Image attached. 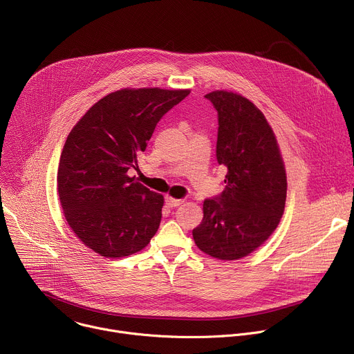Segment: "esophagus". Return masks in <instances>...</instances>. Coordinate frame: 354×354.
<instances>
[{"instance_id": "esophagus-1", "label": "esophagus", "mask_w": 354, "mask_h": 354, "mask_svg": "<svg viewBox=\"0 0 354 354\" xmlns=\"http://www.w3.org/2000/svg\"><path fill=\"white\" fill-rule=\"evenodd\" d=\"M165 203H167L168 207H178V206H180V205L183 203V200H180V198H174V197H171V196H167V197H165Z\"/></svg>"}]
</instances>
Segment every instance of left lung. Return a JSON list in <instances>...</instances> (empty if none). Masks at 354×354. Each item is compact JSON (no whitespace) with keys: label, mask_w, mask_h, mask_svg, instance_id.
I'll return each mask as SVG.
<instances>
[{"label":"left lung","mask_w":354,"mask_h":354,"mask_svg":"<svg viewBox=\"0 0 354 354\" xmlns=\"http://www.w3.org/2000/svg\"><path fill=\"white\" fill-rule=\"evenodd\" d=\"M218 113L217 161L227 168L224 190L206 198L193 239L205 254L235 261L252 254L277 228L287 176L276 136L265 115L239 93L213 91Z\"/></svg>","instance_id":"obj_1"}]
</instances>
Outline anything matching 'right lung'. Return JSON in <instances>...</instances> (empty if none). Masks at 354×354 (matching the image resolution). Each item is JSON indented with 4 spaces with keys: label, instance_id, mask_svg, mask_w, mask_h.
Returning a JSON list of instances; mask_svg holds the SVG:
<instances>
[{
    "label": "right lung",
    "instance_id": "obj_1",
    "mask_svg": "<svg viewBox=\"0 0 354 354\" xmlns=\"http://www.w3.org/2000/svg\"><path fill=\"white\" fill-rule=\"evenodd\" d=\"M189 93L124 88L97 100L70 131L57 171L60 203L74 234L100 257L133 255L156 235L164 196L129 171L161 118Z\"/></svg>",
    "mask_w": 354,
    "mask_h": 354
}]
</instances>
